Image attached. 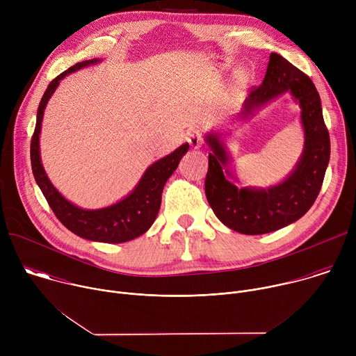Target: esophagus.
I'll return each mask as SVG.
<instances>
[{"label":"esophagus","instance_id":"obj_1","mask_svg":"<svg viewBox=\"0 0 356 356\" xmlns=\"http://www.w3.org/2000/svg\"><path fill=\"white\" fill-rule=\"evenodd\" d=\"M187 140H188V143H190V146H191L193 149H198V147L201 146V142H202V134H201V131H200V129L191 131Z\"/></svg>","mask_w":356,"mask_h":356}]
</instances>
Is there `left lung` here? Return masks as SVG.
<instances>
[{
    "label": "left lung",
    "instance_id": "obj_1",
    "mask_svg": "<svg viewBox=\"0 0 356 356\" xmlns=\"http://www.w3.org/2000/svg\"><path fill=\"white\" fill-rule=\"evenodd\" d=\"M287 91L301 108L304 149L294 170L282 183L269 188H238L228 179L234 177L227 168L231 158L220 134L206 136L211 149L206 176L209 204L218 220L236 232L261 235L280 229L306 214L321 190L330 162V134L318 91L307 74L280 55L270 54L264 83L250 90L239 118H249Z\"/></svg>",
    "mask_w": 356,
    "mask_h": 356
}]
</instances>
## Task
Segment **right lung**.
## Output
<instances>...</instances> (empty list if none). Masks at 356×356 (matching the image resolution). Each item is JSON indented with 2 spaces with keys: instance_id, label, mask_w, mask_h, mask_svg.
Returning a JSON list of instances; mask_svg holds the SVG:
<instances>
[{
  "instance_id": "1",
  "label": "right lung",
  "mask_w": 356,
  "mask_h": 356,
  "mask_svg": "<svg viewBox=\"0 0 356 356\" xmlns=\"http://www.w3.org/2000/svg\"><path fill=\"white\" fill-rule=\"evenodd\" d=\"M101 62L99 59L84 60L69 67L49 83L38 107L35 132L31 140V163L33 177L42 190L47 204L52 209L58 220L73 234L95 242L121 243L138 238L145 234L158 217L162 191L168 179L173 175L180 163V159L187 154L188 143H183L170 155L150 165L143 173L136 187L124 200L113 206L98 210H84L66 200L49 180L40 161L39 134L43 118V111L49 98L52 97L59 83L65 76L77 72L83 67Z\"/></svg>"
}]
</instances>
